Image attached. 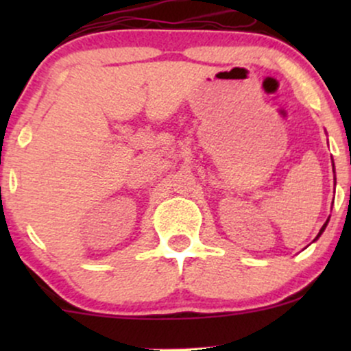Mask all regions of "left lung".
Listing matches in <instances>:
<instances>
[{"label":"left lung","mask_w":351,"mask_h":351,"mask_svg":"<svg viewBox=\"0 0 351 351\" xmlns=\"http://www.w3.org/2000/svg\"><path fill=\"white\" fill-rule=\"evenodd\" d=\"M327 224H328V219H327V221H325V224H324V226H322V229H320V232H318V236L315 237V239H318V237H320V234H322V232H324V231H325V228H327Z\"/></svg>","instance_id":"8db88e82"}]
</instances>
